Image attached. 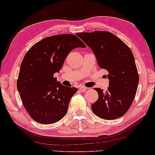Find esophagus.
Listing matches in <instances>:
<instances>
[{
    "label": "esophagus",
    "mask_w": 155,
    "mask_h": 155,
    "mask_svg": "<svg viewBox=\"0 0 155 155\" xmlns=\"http://www.w3.org/2000/svg\"><path fill=\"white\" fill-rule=\"evenodd\" d=\"M79 89L81 92H84V91H86L87 90V87H84V86H80Z\"/></svg>",
    "instance_id": "esophagus-1"
}]
</instances>
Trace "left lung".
<instances>
[{
    "label": "left lung",
    "instance_id": "8db88e82",
    "mask_svg": "<svg viewBox=\"0 0 155 155\" xmlns=\"http://www.w3.org/2000/svg\"><path fill=\"white\" fill-rule=\"evenodd\" d=\"M76 35L91 48L99 66L109 73L108 90L94 88L99 97L91 106L92 111L104 120L121 117L130 109L139 82L138 73L130 48L109 31L80 32Z\"/></svg>",
    "mask_w": 155,
    "mask_h": 155
}]
</instances>
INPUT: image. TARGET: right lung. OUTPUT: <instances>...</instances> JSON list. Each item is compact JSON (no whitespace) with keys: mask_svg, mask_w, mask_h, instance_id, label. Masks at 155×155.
Returning a JSON list of instances; mask_svg holds the SVG:
<instances>
[{"mask_svg":"<svg viewBox=\"0 0 155 155\" xmlns=\"http://www.w3.org/2000/svg\"><path fill=\"white\" fill-rule=\"evenodd\" d=\"M80 47L85 45L79 38L64 34L44 38L25 54L17 88L25 109L35 121L54 124L67 114L70 101L78 89L63 85L54 75L62 68L69 53Z\"/></svg>","mask_w":155,"mask_h":155,"instance_id":"add662e5","label":"right lung"}]
</instances>
